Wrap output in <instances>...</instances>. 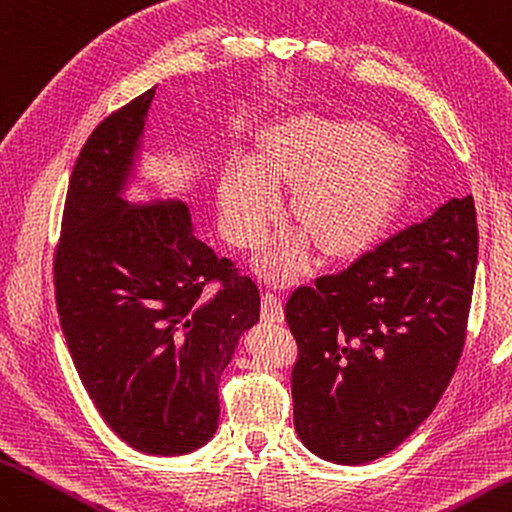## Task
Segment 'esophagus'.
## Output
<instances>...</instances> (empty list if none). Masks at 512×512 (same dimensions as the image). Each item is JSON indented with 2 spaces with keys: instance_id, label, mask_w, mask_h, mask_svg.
<instances>
[{
  "instance_id": "34e87169",
  "label": "esophagus",
  "mask_w": 512,
  "mask_h": 512,
  "mask_svg": "<svg viewBox=\"0 0 512 512\" xmlns=\"http://www.w3.org/2000/svg\"><path fill=\"white\" fill-rule=\"evenodd\" d=\"M260 315H263L265 322H282L285 320V313H282V300L276 291H265L263 293V309H260Z\"/></svg>"
}]
</instances>
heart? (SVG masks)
<instances>
[{"instance_id": "obj_1", "label": "heart", "mask_w": 512, "mask_h": 512, "mask_svg": "<svg viewBox=\"0 0 512 512\" xmlns=\"http://www.w3.org/2000/svg\"><path fill=\"white\" fill-rule=\"evenodd\" d=\"M401 160L394 144L366 120L295 118L276 129L260 149V164L236 155L219 179V217L225 241L254 249L278 219L276 184H295L293 217L326 249L355 247L388 217ZM306 263L302 236L269 249L263 267L291 278Z\"/></svg>"}]
</instances>
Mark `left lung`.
I'll list each match as a JSON object with an SVG mask.
<instances>
[{
  "label": "left lung",
  "mask_w": 512,
  "mask_h": 512,
  "mask_svg": "<svg viewBox=\"0 0 512 512\" xmlns=\"http://www.w3.org/2000/svg\"><path fill=\"white\" fill-rule=\"evenodd\" d=\"M478 241L473 197L451 199L348 269L293 289V423L306 449L366 464L434 412L467 339Z\"/></svg>",
  "instance_id": "1"
}]
</instances>
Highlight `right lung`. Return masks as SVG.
<instances>
[{
    "mask_svg": "<svg viewBox=\"0 0 512 512\" xmlns=\"http://www.w3.org/2000/svg\"><path fill=\"white\" fill-rule=\"evenodd\" d=\"M153 94L85 140L52 271L65 342L100 416L133 449L181 456L217 431L221 374L258 320L260 293L201 241L188 203L129 208L118 197Z\"/></svg>",
    "mask_w": 512,
    "mask_h": 512,
    "instance_id": "add662e5",
    "label": "right lung"
}]
</instances>
